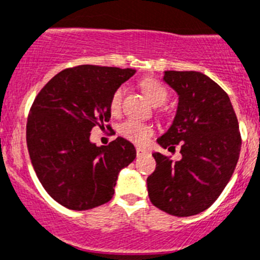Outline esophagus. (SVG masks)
I'll list each match as a JSON object with an SVG mask.
<instances>
[{
    "label": "esophagus",
    "instance_id": "1",
    "mask_svg": "<svg viewBox=\"0 0 260 260\" xmlns=\"http://www.w3.org/2000/svg\"><path fill=\"white\" fill-rule=\"evenodd\" d=\"M136 153H137V156H144L147 154V150L142 147H136Z\"/></svg>",
    "mask_w": 260,
    "mask_h": 260
}]
</instances>
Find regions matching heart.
<instances>
[{
  "instance_id": "obj_1",
  "label": "heart",
  "mask_w": 260,
  "mask_h": 260,
  "mask_svg": "<svg viewBox=\"0 0 260 260\" xmlns=\"http://www.w3.org/2000/svg\"><path fill=\"white\" fill-rule=\"evenodd\" d=\"M141 89L144 90L147 98L150 100L151 104L155 106H160L165 104L168 98V90L166 89V86L162 83H159L156 79L146 78L141 80L140 83ZM123 95H124V89L119 86L114 90L113 95L110 98V113L113 115H118L121 110V104H123ZM119 133H120L124 139L129 140V141L135 142V144L144 145L149 140L151 135L154 133L153 125L146 124V123H141L135 119H128V120L123 121L118 128Z\"/></svg>"
}]
</instances>
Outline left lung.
I'll return each mask as SVG.
<instances>
[{"label": "left lung", "mask_w": 260, "mask_h": 260, "mask_svg": "<svg viewBox=\"0 0 260 260\" xmlns=\"http://www.w3.org/2000/svg\"><path fill=\"white\" fill-rule=\"evenodd\" d=\"M163 80L177 93L179 105L172 125L156 141L165 149L180 145L181 159L154 153L147 193L159 210L191 216L209 209L232 177L241 150L238 120L228 94L209 76L165 71Z\"/></svg>", "instance_id": "8db88e82"}]
</instances>
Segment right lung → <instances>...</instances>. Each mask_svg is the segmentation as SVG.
Wrapping results in <instances>:
<instances>
[{
	"label": "right lung",
	"instance_id": "add662e5",
	"mask_svg": "<svg viewBox=\"0 0 260 260\" xmlns=\"http://www.w3.org/2000/svg\"><path fill=\"white\" fill-rule=\"evenodd\" d=\"M135 72L92 64L66 69L35 98L27 120L28 153L41 185L67 209L83 211L109 202L120 170L136 158L135 146L123 137L106 146L89 140L92 128L111 118L114 90Z\"/></svg>",
	"mask_w": 260,
	"mask_h": 260
}]
</instances>
